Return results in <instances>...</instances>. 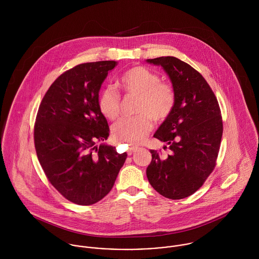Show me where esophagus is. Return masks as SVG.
<instances>
[{"label":"esophagus","instance_id":"34e87169","mask_svg":"<svg viewBox=\"0 0 259 259\" xmlns=\"http://www.w3.org/2000/svg\"><path fill=\"white\" fill-rule=\"evenodd\" d=\"M138 149V147H136V146H131L130 148H128V150H127V153L131 155L134 151H136Z\"/></svg>","mask_w":259,"mask_h":259}]
</instances>
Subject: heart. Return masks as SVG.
<instances>
[{
	"label": "heart",
	"instance_id": "obj_1",
	"mask_svg": "<svg viewBox=\"0 0 259 259\" xmlns=\"http://www.w3.org/2000/svg\"><path fill=\"white\" fill-rule=\"evenodd\" d=\"M119 85L127 97L138 98L135 116L122 117L112 126L115 140L130 144H140L152 128V119L162 122L168 118L177 103L175 87L148 68L137 66L128 69L119 78ZM101 112L115 119L121 110L119 94L111 85L105 87L98 100Z\"/></svg>",
	"mask_w": 259,
	"mask_h": 259
}]
</instances>
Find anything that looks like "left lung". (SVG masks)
Instances as JSON below:
<instances>
[{"label":"left lung","instance_id":"obj_1","mask_svg":"<svg viewBox=\"0 0 259 259\" xmlns=\"http://www.w3.org/2000/svg\"><path fill=\"white\" fill-rule=\"evenodd\" d=\"M148 62L161 66L169 75L177 103L153 135L168 145L170 153L161 156L150 149L147 177L162 196L182 199L199 189L217 165L223 132L221 108L205 78L188 64L175 57Z\"/></svg>","mask_w":259,"mask_h":259}]
</instances>
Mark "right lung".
Here are the masks:
<instances>
[{
  "mask_svg": "<svg viewBox=\"0 0 259 259\" xmlns=\"http://www.w3.org/2000/svg\"><path fill=\"white\" fill-rule=\"evenodd\" d=\"M114 61L80 64L61 74L38 107L34 126L37 159L65 198L78 205L103 199L114 185L126 152L100 145L110 128L98 105L99 92Z\"/></svg>",
  "mask_w": 259,
  "mask_h": 259,
  "instance_id": "obj_1",
  "label": "right lung"
}]
</instances>
